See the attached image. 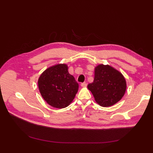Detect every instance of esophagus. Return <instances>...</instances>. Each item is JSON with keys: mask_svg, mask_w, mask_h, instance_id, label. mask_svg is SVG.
<instances>
[{"mask_svg": "<svg viewBox=\"0 0 153 153\" xmlns=\"http://www.w3.org/2000/svg\"><path fill=\"white\" fill-rule=\"evenodd\" d=\"M82 87H86L87 86V84L86 83H82V84H80Z\"/></svg>", "mask_w": 153, "mask_h": 153, "instance_id": "1", "label": "esophagus"}]
</instances>
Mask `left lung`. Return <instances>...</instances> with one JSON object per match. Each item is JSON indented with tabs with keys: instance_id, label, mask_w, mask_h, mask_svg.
<instances>
[{
	"instance_id": "left-lung-1",
	"label": "left lung",
	"mask_w": 153,
	"mask_h": 153,
	"mask_svg": "<svg viewBox=\"0 0 153 153\" xmlns=\"http://www.w3.org/2000/svg\"><path fill=\"white\" fill-rule=\"evenodd\" d=\"M97 103L103 107L112 106L121 100L126 90V82L119 71L108 65L95 68L94 78L88 84Z\"/></svg>"
}]
</instances>
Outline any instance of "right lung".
Segmentation results:
<instances>
[{
  "mask_svg": "<svg viewBox=\"0 0 153 153\" xmlns=\"http://www.w3.org/2000/svg\"><path fill=\"white\" fill-rule=\"evenodd\" d=\"M39 92L47 103L53 107L63 108L70 104L78 89V84L68 72L65 64L51 66L38 80Z\"/></svg>",
  "mask_w": 153,
  "mask_h": 153,
  "instance_id": "1",
  "label": "right lung"
}]
</instances>
